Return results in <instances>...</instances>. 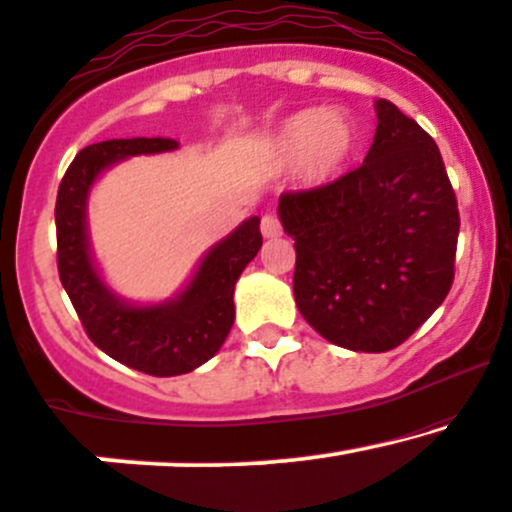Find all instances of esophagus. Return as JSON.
<instances>
[{
    "mask_svg": "<svg viewBox=\"0 0 512 512\" xmlns=\"http://www.w3.org/2000/svg\"><path fill=\"white\" fill-rule=\"evenodd\" d=\"M261 232L266 239H278L283 237V225H280V220L275 215H266L261 220Z\"/></svg>",
    "mask_w": 512,
    "mask_h": 512,
    "instance_id": "34e87169",
    "label": "esophagus"
}]
</instances>
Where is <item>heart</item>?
Here are the masks:
<instances>
[{
  "label": "heart",
  "mask_w": 512,
  "mask_h": 512,
  "mask_svg": "<svg viewBox=\"0 0 512 512\" xmlns=\"http://www.w3.org/2000/svg\"><path fill=\"white\" fill-rule=\"evenodd\" d=\"M355 149L353 123L341 113L302 111L275 135L273 152L283 166H297L302 181L321 186L346 169Z\"/></svg>",
  "instance_id": "obj_1"
}]
</instances>
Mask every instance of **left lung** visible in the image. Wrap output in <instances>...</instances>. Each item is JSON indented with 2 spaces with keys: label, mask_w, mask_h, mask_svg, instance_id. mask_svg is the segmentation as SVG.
<instances>
[{
  "label": "left lung",
  "mask_w": 512,
  "mask_h": 512,
  "mask_svg": "<svg viewBox=\"0 0 512 512\" xmlns=\"http://www.w3.org/2000/svg\"><path fill=\"white\" fill-rule=\"evenodd\" d=\"M358 169L280 195L295 239L297 309L326 341L384 353L445 302L455 280L457 195L440 149L392 101Z\"/></svg>",
  "instance_id": "left-lung-1"
}]
</instances>
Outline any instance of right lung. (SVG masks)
I'll list each match as a JSON object with an SVG mask.
<instances>
[{
  "instance_id": "add662e5",
  "label": "right lung",
  "mask_w": 512,
  "mask_h": 512,
  "mask_svg": "<svg viewBox=\"0 0 512 512\" xmlns=\"http://www.w3.org/2000/svg\"><path fill=\"white\" fill-rule=\"evenodd\" d=\"M176 149L166 137L106 140L84 147L57 188V273L86 336L118 363L154 377L191 372L220 350L234 324V285L263 237L251 217L200 263L191 285L157 307L120 302L96 273L86 241V195L106 166L135 154Z\"/></svg>"
}]
</instances>
